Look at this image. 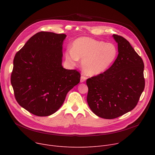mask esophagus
<instances>
[{
    "mask_svg": "<svg viewBox=\"0 0 155 155\" xmlns=\"http://www.w3.org/2000/svg\"><path fill=\"white\" fill-rule=\"evenodd\" d=\"M86 79H87V77H85V76H82L80 78V82H82V83L84 82L86 80Z\"/></svg>",
    "mask_w": 155,
    "mask_h": 155,
    "instance_id": "obj_1",
    "label": "esophagus"
}]
</instances>
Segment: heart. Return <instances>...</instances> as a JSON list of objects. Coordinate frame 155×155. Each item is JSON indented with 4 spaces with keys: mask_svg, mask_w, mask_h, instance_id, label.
<instances>
[{
    "mask_svg": "<svg viewBox=\"0 0 155 155\" xmlns=\"http://www.w3.org/2000/svg\"><path fill=\"white\" fill-rule=\"evenodd\" d=\"M117 55L115 45L88 37H80L74 41L72 49L64 53L66 61L75 66L82 59L83 71L88 75H99L107 70L114 62Z\"/></svg>",
    "mask_w": 155,
    "mask_h": 155,
    "instance_id": "heart-1",
    "label": "heart"
}]
</instances>
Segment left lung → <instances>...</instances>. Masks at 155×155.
I'll return each instance as SVG.
<instances>
[{
  "label": "left lung",
  "instance_id": "left-lung-1",
  "mask_svg": "<svg viewBox=\"0 0 155 155\" xmlns=\"http://www.w3.org/2000/svg\"><path fill=\"white\" fill-rule=\"evenodd\" d=\"M118 55L112 66L87 80V103L95 115L112 119L132 110L144 91V63L124 38L113 35Z\"/></svg>",
  "mask_w": 155,
  "mask_h": 155
}]
</instances>
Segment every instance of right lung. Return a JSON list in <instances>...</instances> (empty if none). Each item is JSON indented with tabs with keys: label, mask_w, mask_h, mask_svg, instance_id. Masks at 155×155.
I'll list each match as a JSON object with an SVG mask.
<instances>
[{
	"label": "right lung",
	"mask_w": 155,
	"mask_h": 155,
	"mask_svg": "<svg viewBox=\"0 0 155 155\" xmlns=\"http://www.w3.org/2000/svg\"><path fill=\"white\" fill-rule=\"evenodd\" d=\"M67 35L41 31L32 36L15 54L11 82L22 107L37 116L58 110L67 93L80 80L76 70L62 66Z\"/></svg>",
	"instance_id": "obj_1"
}]
</instances>
